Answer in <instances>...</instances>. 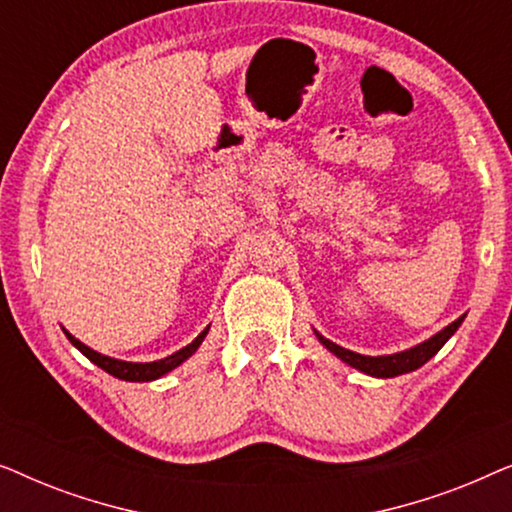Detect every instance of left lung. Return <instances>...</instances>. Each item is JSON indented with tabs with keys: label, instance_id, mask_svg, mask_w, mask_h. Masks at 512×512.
I'll use <instances>...</instances> for the list:
<instances>
[{
	"label": "left lung",
	"instance_id": "1",
	"mask_svg": "<svg viewBox=\"0 0 512 512\" xmlns=\"http://www.w3.org/2000/svg\"><path fill=\"white\" fill-rule=\"evenodd\" d=\"M461 321H464V317L452 321L450 326H445L443 331H438L433 338L419 342V345L405 349V352L384 354V356L356 354V352H352V349H345V347L335 345V342H331V340H326L324 335H319L317 331L314 333H317L321 345H324L331 354L338 356L340 361H345L347 366L361 370V373H366L370 377H396V375H405V373H412V370L422 368L424 363L431 359V356H436L440 352V347H443L445 342L450 340L454 333H457Z\"/></svg>",
	"mask_w": 512,
	"mask_h": 512
}]
</instances>
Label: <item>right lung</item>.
Wrapping results in <instances>:
<instances>
[{
    "mask_svg": "<svg viewBox=\"0 0 512 512\" xmlns=\"http://www.w3.org/2000/svg\"><path fill=\"white\" fill-rule=\"evenodd\" d=\"M62 331H65V328H62ZM207 331H209V326L198 335V338L191 342V345L181 347L179 352L165 356V359H160V361H151V363H132V361L111 359V356H104L100 352H95V349L86 347L81 340H76L72 333L65 331V335H67V340L72 342V345L79 349L83 356H86V359L93 361L97 368L107 370L109 375L118 377V380H125V382H151V380H158V377L167 375V373H170V370L181 366V363H184L188 356H193L195 352H198V347L202 345V340H205Z\"/></svg>",
    "mask_w": 512,
    "mask_h": 512,
    "instance_id": "add662e5",
    "label": "right lung"
}]
</instances>
